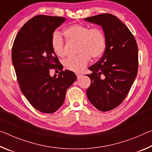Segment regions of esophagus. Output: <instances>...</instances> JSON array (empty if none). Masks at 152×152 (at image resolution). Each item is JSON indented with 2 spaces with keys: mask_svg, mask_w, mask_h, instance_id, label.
<instances>
[{
  "mask_svg": "<svg viewBox=\"0 0 152 152\" xmlns=\"http://www.w3.org/2000/svg\"><path fill=\"white\" fill-rule=\"evenodd\" d=\"M76 75L77 76V78H78V79H79L82 76V74H78V73H77V74H76Z\"/></svg>",
  "mask_w": 152,
  "mask_h": 152,
  "instance_id": "34e87169",
  "label": "esophagus"
}]
</instances>
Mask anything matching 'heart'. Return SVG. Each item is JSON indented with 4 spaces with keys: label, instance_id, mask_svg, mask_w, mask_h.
Masks as SVG:
<instances>
[{
    "label": "heart",
    "instance_id": "b5f03b06",
    "mask_svg": "<svg viewBox=\"0 0 152 152\" xmlns=\"http://www.w3.org/2000/svg\"><path fill=\"white\" fill-rule=\"evenodd\" d=\"M63 34L68 42H78L76 56L67 58L64 66L67 70L80 72L85 68L91 57L96 59L103 54L107 39L101 28H91L87 25L75 24L64 29ZM51 48L56 55L63 58L66 56L65 44L58 33L55 32L51 38Z\"/></svg>",
    "mask_w": 152,
    "mask_h": 152
}]
</instances>
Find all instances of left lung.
<instances>
[{"instance_id":"1","label":"left lung","mask_w":152,"mask_h":152,"mask_svg":"<svg viewBox=\"0 0 152 152\" xmlns=\"http://www.w3.org/2000/svg\"><path fill=\"white\" fill-rule=\"evenodd\" d=\"M102 26L107 45L101 58L89 68L90 102L101 111H109L124 101L137 76L138 48L134 36L115 15L104 13L87 17Z\"/></svg>"}]
</instances>
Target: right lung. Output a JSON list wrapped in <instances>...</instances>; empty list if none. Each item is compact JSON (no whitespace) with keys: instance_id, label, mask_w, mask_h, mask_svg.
<instances>
[{"instance_id":"right-lung-1","label":"right lung","mask_w":152,"mask_h":152,"mask_svg":"<svg viewBox=\"0 0 152 152\" xmlns=\"http://www.w3.org/2000/svg\"><path fill=\"white\" fill-rule=\"evenodd\" d=\"M66 20L62 17L37 15L19 30L12 48V61L23 94L39 111L53 113L63 104L68 88L76 80L63 66L51 45L55 29ZM59 69L58 76L49 75Z\"/></svg>"}]
</instances>
